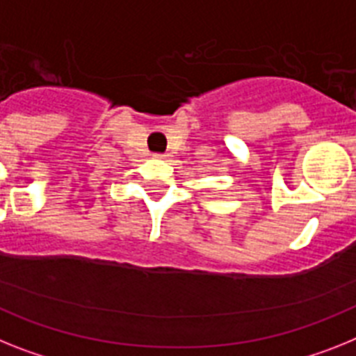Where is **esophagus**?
I'll return each mask as SVG.
<instances>
[{"mask_svg": "<svg viewBox=\"0 0 356 356\" xmlns=\"http://www.w3.org/2000/svg\"><path fill=\"white\" fill-rule=\"evenodd\" d=\"M155 157H157V159H168V155H164V154H157Z\"/></svg>", "mask_w": 356, "mask_h": 356, "instance_id": "34e87169", "label": "esophagus"}]
</instances>
